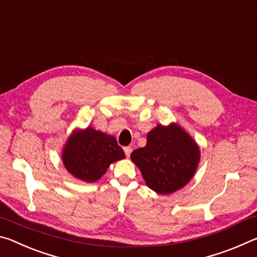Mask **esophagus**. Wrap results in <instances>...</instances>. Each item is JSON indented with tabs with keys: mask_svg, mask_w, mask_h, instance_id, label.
Masks as SVG:
<instances>
[{
	"mask_svg": "<svg viewBox=\"0 0 257 257\" xmlns=\"http://www.w3.org/2000/svg\"><path fill=\"white\" fill-rule=\"evenodd\" d=\"M124 151H125L126 157H130V155H131V153H132V148H131V147H125Z\"/></svg>",
	"mask_w": 257,
	"mask_h": 257,
	"instance_id": "34e87169",
	"label": "esophagus"
}]
</instances>
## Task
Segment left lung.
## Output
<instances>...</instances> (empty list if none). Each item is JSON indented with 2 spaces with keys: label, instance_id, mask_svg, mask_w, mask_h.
I'll list each match as a JSON object with an SVG mask.
<instances>
[{
  "label": "left lung",
  "instance_id": "obj_1",
  "mask_svg": "<svg viewBox=\"0 0 257 257\" xmlns=\"http://www.w3.org/2000/svg\"><path fill=\"white\" fill-rule=\"evenodd\" d=\"M146 184L159 195H170L189 183L200 162L197 142L178 123L158 124L147 136V145L131 154Z\"/></svg>",
  "mask_w": 257,
  "mask_h": 257
}]
</instances>
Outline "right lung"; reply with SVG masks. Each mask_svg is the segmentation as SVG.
<instances>
[{
  "label": "right lung",
  "instance_id": "obj_1",
  "mask_svg": "<svg viewBox=\"0 0 257 257\" xmlns=\"http://www.w3.org/2000/svg\"><path fill=\"white\" fill-rule=\"evenodd\" d=\"M124 158V151L115 138L91 126L74 130L61 151L68 173L86 183L98 181L112 163Z\"/></svg>",
  "mask_w": 257,
  "mask_h": 257
}]
</instances>
